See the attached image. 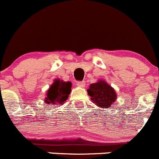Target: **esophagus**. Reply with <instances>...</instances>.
Returning a JSON list of instances; mask_svg holds the SVG:
<instances>
[{
  "label": "esophagus",
  "instance_id": "esophagus-1",
  "mask_svg": "<svg viewBox=\"0 0 159 159\" xmlns=\"http://www.w3.org/2000/svg\"><path fill=\"white\" fill-rule=\"evenodd\" d=\"M77 85H78V87H81V88H84L85 86V81H78V82H77Z\"/></svg>",
  "mask_w": 159,
  "mask_h": 159
}]
</instances>
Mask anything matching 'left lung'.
<instances>
[{
  "instance_id": "1",
  "label": "left lung",
  "mask_w": 159,
  "mask_h": 159,
  "mask_svg": "<svg viewBox=\"0 0 159 159\" xmlns=\"http://www.w3.org/2000/svg\"><path fill=\"white\" fill-rule=\"evenodd\" d=\"M88 93L91 97L93 103L103 108H110L116 98V93L113 88L103 81H99L90 85Z\"/></svg>"
}]
</instances>
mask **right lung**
Listing matches in <instances>:
<instances>
[{
  "label": "right lung",
  "instance_id": "1",
  "mask_svg": "<svg viewBox=\"0 0 159 159\" xmlns=\"http://www.w3.org/2000/svg\"><path fill=\"white\" fill-rule=\"evenodd\" d=\"M71 91V83L56 80L48 90L46 102L48 104L59 105L67 101Z\"/></svg>",
  "mask_w": 159,
  "mask_h": 159
}]
</instances>
